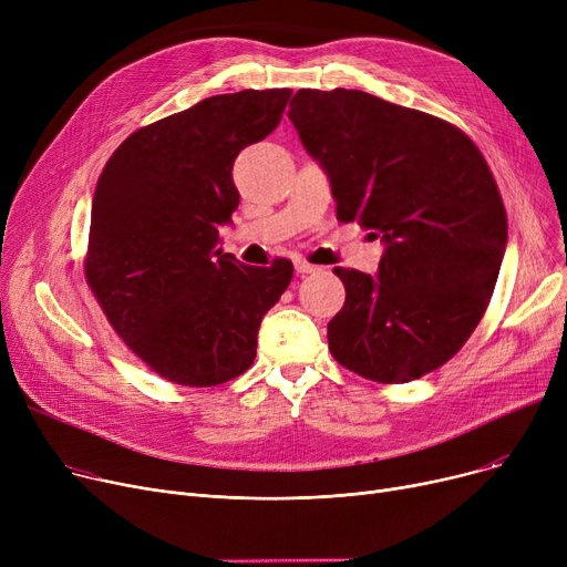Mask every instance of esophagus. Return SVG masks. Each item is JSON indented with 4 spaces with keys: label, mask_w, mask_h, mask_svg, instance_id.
Masks as SVG:
<instances>
[{
    "label": "esophagus",
    "mask_w": 567,
    "mask_h": 567,
    "mask_svg": "<svg viewBox=\"0 0 567 567\" xmlns=\"http://www.w3.org/2000/svg\"><path fill=\"white\" fill-rule=\"evenodd\" d=\"M296 274H301V276H306V274H315L317 271V266L315 264H310V261H306V259H296Z\"/></svg>",
    "instance_id": "esophagus-1"
}]
</instances>
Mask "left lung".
<instances>
[{"label": "left lung", "mask_w": 567, "mask_h": 567, "mask_svg": "<svg viewBox=\"0 0 567 567\" xmlns=\"http://www.w3.org/2000/svg\"><path fill=\"white\" fill-rule=\"evenodd\" d=\"M289 118L331 178L338 220L385 246L377 278L333 271L347 289L329 321L333 359L379 383L449 363L489 306L508 241L481 148L443 118L359 89H299Z\"/></svg>", "instance_id": "obj_1"}]
</instances>
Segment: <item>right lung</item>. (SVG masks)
Segmentation results:
<instances>
[{
	"label": "right lung",
	"instance_id": "obj_1",
	"mask_svg": "<svg viewBox=\"0 0 567 567\" xmlns=\"http://www.w3.org/2000/svg\"><path fill=\"white\" fill-rule=\"evenodd\" d=\"M291 89H246L135 131L105 163L94 202L84 278L126 347L178 385H218L257 355L261 317L293 266H246L223 252L241 148L280 124Z\"/></svg>",
	"mask_w": 567,
	"mask_h": 567
}]
</instances>
